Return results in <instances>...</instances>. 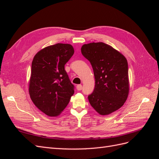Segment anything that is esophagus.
I'll return each instance as SVG.
<instances>
[{"label": "esophagus", "mask_w": 159, "mask_h": 159, "mask_svg": "<svg viewBox=\"0 0 159 159\" xmlns=\"http://www.w3.org/2000/svg\"><path fill=\"white\" fill-rule=\"evenodd\" d=\"M76 89H78V91L81 90V89H82V85H78L76 86Z\"/></svg>", "instance_id": "1"}]
</instances>
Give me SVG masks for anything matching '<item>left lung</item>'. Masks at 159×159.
I'll return each mask as SVG.
<instances>
[{"label": "left lung", "mask_w": 159, "mask_h": 159, "mask_svg": "<svg viewBox=\"0 0 159 159\" xmlns=\"http://www.w3.org/2000/svg\"><path fill=\"white\" fill-rule=\"evenodd\" d=\"M92 66L95 80L90 105L102 115L121 108L128 98L129 81L127 59L121 52L103 42H91L81 48Z\"/></svg>", "instance_id": "left-lung-1"}]
</instances>
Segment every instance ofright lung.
Instances as JSON below:
<instances>
[{
  "label": "right lung",
  "instance_id": "right-lung-1",
  "mask_svg": "<svg viewBox=\"0 0 159 159\" xmlns=\"http://www.w3.org/2000/svg\"><path fill=\"white\" fill-rule=\"evenodd\" d=\"M74 53L71 44L58 43L42 49L34 57L28 87L30 97L48 116L59 115L74 93V85L64 69Z\"/></svg>",
  "mask_w": 159,
  "mask_h": 159
}]
</instances>
